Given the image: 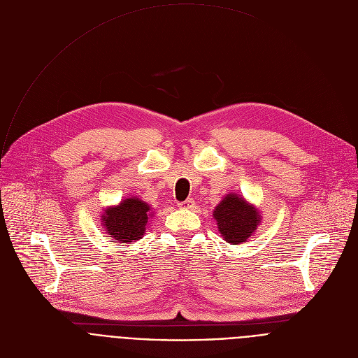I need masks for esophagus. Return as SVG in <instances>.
Returning <instances> with one entry per match:
<instances>
[{"mask_svg": "<svg viewBox=\"0 0 358 358\" xmlns=\"http://www.w3.org/2000/svg\"><path fill=\"white\" fill-rule=\"evenodd\" d=\"M194 206H195V202H194L191 198H189V199H185V201H182V202H178V207H180L181 210H192Z\"/></svg>", "mask_w": 358, "mask_h": 358, "instance_id": "obj_1", "label": "esophagus"}]
</instances>
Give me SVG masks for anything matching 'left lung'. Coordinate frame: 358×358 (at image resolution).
<instances>
[{"instance_id":"8db88e82","label":"left lung","mask_w":358,"mask_h":358,"mask_svg":"<svg viewBox=\"0 0 358 358\" xmlns=\"http://www.w3.org/2000/svg\"><path fill=\"white\" fill-rule=\"evenodd\" d=\"M213 215L221 236L231 245L246 242L262 222L259 210L235 192H229L222 198Z\"/></svg>"}]
</instances>
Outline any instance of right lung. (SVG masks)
<instances>
[{
	"label": "right lung",
	"mask_w": 358,
	"mask_h": 358,
	"mask_svg": "<svg viewBox=\"0 0 358 358\" xmlns=\"http://www.w3.org/2000/svg\"><path fill=\"white\" fill-rule=\"evenodd\" d=\"M101 227L112 242L131 243L143 238L148 220L155 217L148 203L137 196L124 198L117 206L106 207L101 213Z\"/></svg>",
	"instance_id": "obj_1"
}]
</instances>
